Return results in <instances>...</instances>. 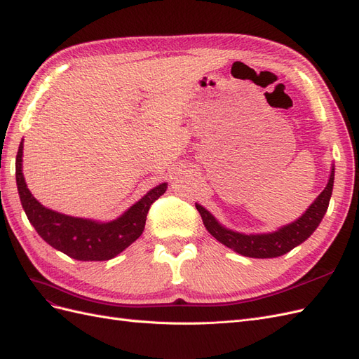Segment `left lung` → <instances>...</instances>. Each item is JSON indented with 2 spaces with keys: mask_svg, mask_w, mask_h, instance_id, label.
Segmentation results:
<instances>
[{
  "mask_svg": "<svg viewBox=\"0 0 359 359\" xmlns=\"http://www.w3.org/2000/svg\"><path fill=\"white\" fill-rule=\"evenodd\" d=\"M334 186V166L331 169V175L328 180L327 187L319 194L298 220L292 222L283 227H280L276 232L271 233H240L231 229H226L219 222L214 219V215L206 211L202 205L196 203V210L199 211L203 224L217 241L223 245L232 248L233 252L240 253L247 257L256 259H268L283 256L292 248H295L301 243L318 229L319 223L322 222L325 212L328 210L330 199L332 194Z\"/></svg>",
  "mask_w": 359,
  "mask_h": 359,
  "instance_id": "left-lung-1",
  "label": "left lung"
}]
</instances>
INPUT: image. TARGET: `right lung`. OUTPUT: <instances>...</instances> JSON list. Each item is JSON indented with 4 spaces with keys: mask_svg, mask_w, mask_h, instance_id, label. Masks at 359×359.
<instances>
[{
    "mask_svg": "<svg viewBox=\"0 0 359 359\" xmlns=\"http://www.w3.org/2000/svg\"><path fill=\"white\" fill-rule=\"evenodd\" d=\"M24 139L16 156V184L20 203L37 233L53 248L76 260H109L142 235L147 214L168 184H158L116 220L102 223L45 208L27 187L22 173Z\"/></svg>",
    "mask_w": 359,
    "mask_h": 359,
    "instance_id": "obj_1",
    "label": "right lung"
}]
</instances>
